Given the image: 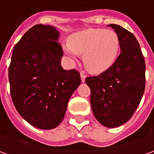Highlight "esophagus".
<instances>
[{
  "label": "esophagus",
  "instance_id": "esophagus-1",
  "mask_svg": "<svg viewBox=\"0 0 154 154\" xmlns=\"http://www.w3.org/2000/svg\"><path fill=\"white\" fill-rule=\"evenodd\" d=\"M80 78H81V81L82 82H85V80H86V75L83 74V73L80 74Z\"/></svg>",
  "mask_w": 154,
  "mask_h": 154
}]
</instances>
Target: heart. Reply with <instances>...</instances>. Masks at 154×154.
<instances>
[{"label": "heart", "mask_w": 154, "mask_h": 154, "mask_svg": "<svg viewBox=\"0 0 154 154\" xmlns=\"http://www.w3.org/2000/svg\"><path fill=\"white\" fill-rule=\"evenodd\" d=\"M62 50L71 60L83 55L86 69L92 74H102L116 62L120 39L114 31L88 28L70 35L68 44L63 45Z\"/></svg>", "instance_id": "b5f03b06"}]
</instances>
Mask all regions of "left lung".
<instances>
[{"instance_id":"8db88e82","label":"left lung","mask_w":154,"mask_h":154,"mask_svg":"<svg viewBox=\"0 0 154 154\" xmlns=\"http://www.w3.org/2000/svg\"><path fill=\"white\" fill-rule=\"evenodd\" d=\"M108 26L117 33L122 53L109 70L86 77V83L96 119L104 127L116 128L127 122L139 106L145 91L146 64L133 34L118 25Z\"/></svg>"}]
</instances>
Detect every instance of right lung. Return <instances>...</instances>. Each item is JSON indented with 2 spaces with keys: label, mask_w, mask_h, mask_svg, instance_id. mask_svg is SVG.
I'll return each instance as SVG.
<instances>
[{
  "label": "right lung",
  "mask_w": 154,
  "mask_h": 154,
  "mask_svg": "<svg viewBox=\"0 0 154 154\" xmlns=\"http://www.w3.org/2000/svg\"><path fill=\"white\" fill-rule=\"evenodd\" d=\"M59 36L51 26L32 27L14 46L8 68L15 108L40 129H52L62 122L68 100L81 83L78 71L61 66Z\"/></svg>",
  "instance_id": "obj_1"
}]
</instances>
